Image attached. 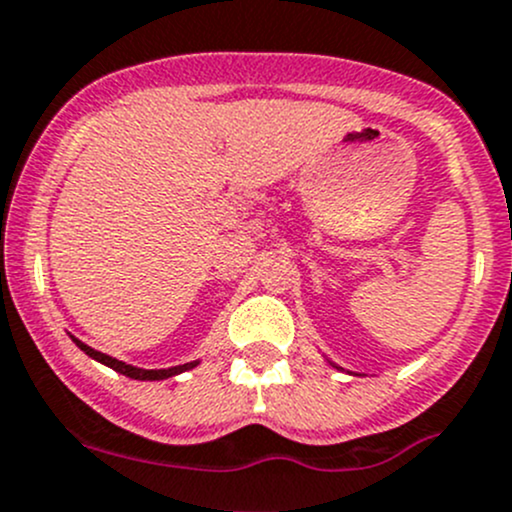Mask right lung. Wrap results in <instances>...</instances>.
I'll return each mask as SVG.
<instances>
[{
	"instance_id": "add662e5",
	"label": "right lung",
	"mask_w": 512,
	"mask_h": 512,
	"mask_svg": "<svg viewBox=\"0 0 512 512\" xmlns=\"http://www.w3.org/2000/svg\"><path fill=\"white\" fill-rule=\"evenodd\" d=\"M71 339H74V337H71ZM74 342H76V347H79L81 352L89 354L91 359H96V361H101V364L111 366L113 371H118V374L128 376V379H138V381H160V379H170V376L183 374V371H188V369H193V366H198V361H190V364L170 366V369H138V366L123 364V361L113 359V356L101 354V352H96V349L86 347V344H84V342H79V339H74Z\"/></svg>"
}]
</instances>
